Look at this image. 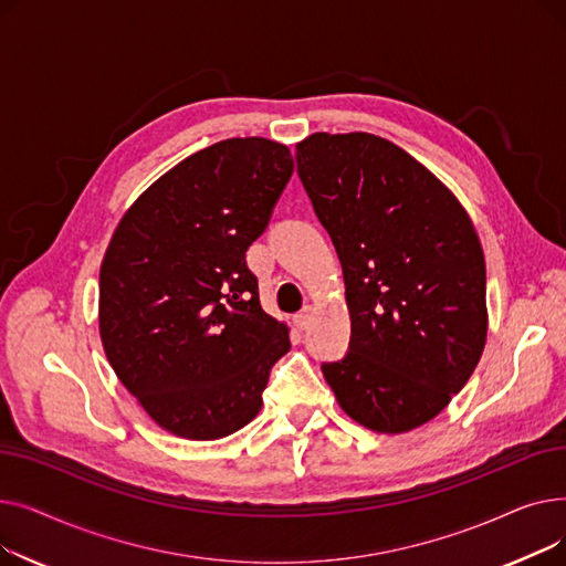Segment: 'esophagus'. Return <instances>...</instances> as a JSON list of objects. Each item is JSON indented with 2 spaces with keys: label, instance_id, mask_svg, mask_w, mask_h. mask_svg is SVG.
I'll return each instance as SVG.
<instances>
[{
  "label": "esophagus",
  "instance_id": "1",
  "mask_svg": "<svg viewBox=\"0 0 566 566\" xmlns=\"http://www.w3.org/2000/svg\"><path fill=\"white\" fill-rule=\"evenodd\" d=\"M312 314H314V310H312L310 305H305L298 314L293 316V321H295V325H298L301 331H307V325H310V321H312Z\"/></svg>",
  "mask_w": 566,
  "mask_h": 566
}]
</instances>
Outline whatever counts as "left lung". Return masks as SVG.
Listing matches in <instances>:
<instances>
[{
	"label": "left lung",
	"mask_w": 566,
	"mask_h": 566,
	"mask_svg": "<svg viewBox=\"0 0 566 566\" xmlns=\"http://www.w3.org/2000/svg\"><path fill=\"white\" fill-rule=\"evenodd\" d=\"M298 176L339 254L348 353L323 363L346 415L403 433L452 401L486 342V265L457 197L397 144L314 133Z\"/></svg>",
	"instance_id": "8db88e82"
}]
</instances>
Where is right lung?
Here are the masks:
<instances>
[{"instance_id": "1", "label": "right lung", "mask_w": 566, "mask_h": 566, "mask_svg": "<svg viewBox=\"0 0 566 566\" xmlns=\"http://www.w3.org/2000/svg\"><path fill=\"white\" fill-rule=\"evenodd\" d=\"M293 174L284 144L201 148L118 222L101 265V339L126 390L165 431L218 440L261 410L286 325L259 303L245 252Z\"/></svg>"}]
</instances>
